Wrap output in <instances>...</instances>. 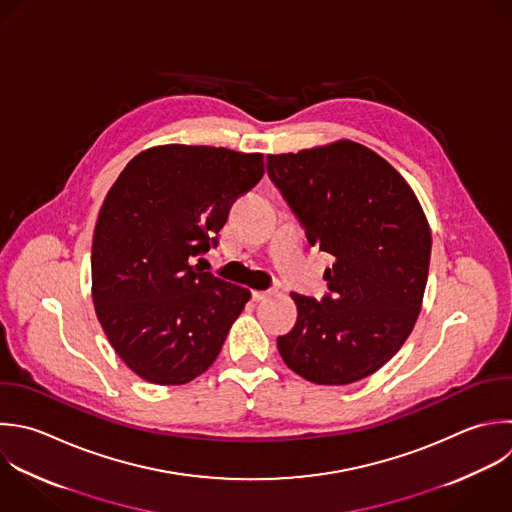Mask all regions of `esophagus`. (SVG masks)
I'll list each match as a JSON object with an SVG mask.
<instances>
[{"label":"esophagus","mask_w":512,"mask_h":512,"mask_svg":"<svg viewBox=\"0 0 512 512\" xmlns=\"http://www.w3.org/2000/svg\"><path fill=\"white\" fill-rule=\"evenodd\" d=\"M274 292L272 290H256V292H252V298L256 300V302H260V300H266V298H270Z\"/></svg>","instance_id":"34e87169"}]
</instances>
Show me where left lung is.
I'll return each mask as SVG.
<instances>
[{"mask_svg":"<svg viewBox=\"0 0 512 512\" xmlns=\"http://www.w3.org/2000/svg\"><path fill=\"white\" fill-rule=\"evenodd\" d=\"M268 176L310 246L334 256L328 296L290 294L298 318L278 352L308 382L362 380L400 350L422 308L432 248L424 210L390 162L352 140L270 154Z\"/></svg>","mask_w":512,"mask_h":512,"instance_id":"left-lung-1","label":"left lung"}]
</instances>
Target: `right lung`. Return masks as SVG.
<instances>
[{
	"instance_id": "add662e5",
	"label": "right lung",
	"mask_w": 512,
	"mask_h": 512,
	"mask_svg": "<svg viewBox=\"0 0 512 512\" xmlns=\"http://www.w3.org/2000/svg\"><path fill=\"white\" fill-rule=\"evenodd\" d=\"M264 176V154L166 144L140 152L100 208L92 242L96 316L140 378L178 386L218 358L252 292L194 264L232 204Z\"/></svg>"
}]
</instances>
